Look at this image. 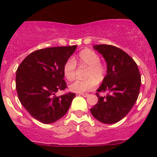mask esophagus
<instances>
[{
    "label": "esophagus",
    "instance_id": "1",
    "mask_svg": "<svg viewBox=\"0 0 157 157\" xmlns=\"http://www.w3.org/2000/svg\"><path fill=\"white\" fill-rule=\"evenodd\" d=\"M79 95H82V96H83V97H88L89 96V94H79Z\"/></svg>",
    "mask_w": 157,
    "mask_h": 157
}]
</instances>
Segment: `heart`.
<instances>
[{
    "mask_svg": "<svg viewBox=\"0 0 157 157\" xmlns=\"http://www.w3.org/2000/svg\"><path fill=\"white\" fill-rule=\"evenodd\" d=\"M78 63L80 66L87 67L84 77L86 79L77 80L70 86L72 92L83 94L96 88L98 82H101L106 75V67L101 63V56L94 51L86 48L78 53ZM77 63L74 58L66 60L63 67L65 78L68 81H73L76 78Z\"/></svg>",
    "mask_w": 157,
    "mask_h": 157,
    "instance_id": "1",
    "label": "heart"
}]
</instances>
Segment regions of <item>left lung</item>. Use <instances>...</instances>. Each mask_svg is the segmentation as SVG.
<instances>
[{
    "label": "left lung",
    "instance_id": "left-lung-1",
    "mask_svg": "<svg viewBox=\"0 0 157 157\" xmlns=\"http://www.w3.org/2000/svg\"><path fill=\"white\" fill-rule=\"evenodd\" d=\"M94 48L105 57L107 75L97 96L98 103L90 109L91 114L100 122L116 123L125 117L138 98L141 75L134 59L121 48L111 45H96ZM100 92H107L101 97Z\"/></svg>",
    "mask_w": 157,
    "mask_h": 157
}]
</instances>
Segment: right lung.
<instances>
[{
    "label": "right lung",
    "mask_w": 157,
    "mask_h": 157,
    "mask_svg": "<svg viewBox=\"0 0 157 157\" xmlns=\"http://www.w3.org/2000/svg\"><path fill=\"white\" fill-rule=\"evenodd\" d=\"M77 45L50 47L29 54L18 67L16 88L18 98L31 116L43 123H52L68 111L74 93L56 97L64 90V63L75 51Z\"/></svg>",
    "instance_id": "obj_1"
}]
</instances>
